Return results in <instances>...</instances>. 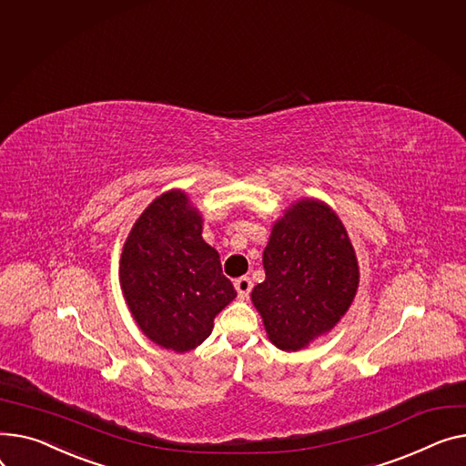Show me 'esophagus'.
Wrapping results in <instances>:
<instances>
[{"label": "esophagus", "instance_id": "34e87169", "mask_svg": "<svg viewBox=\"0 0 466 466\" xmlns=\"http://www.w3.org/2000/svg\"><path fill=\"white\" fill-rule=\"evenodd\" d=\"M234 287L238 290V296L241 299H245L253 290V281H251L249 277H239V279H236V281H234Z\"/></svg>", "mask_w": 466, "mask_h": 466}]
</instances>
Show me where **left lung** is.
I'll return each mask as SVG.
<instances>
[{
	"instance_id": "obj_1",
	"label": "left lung",
	"mask_w": 466,
	"mask_h": 466,
	"mask_svg": "<svg viewBox=\"0 0 466 466\" xmlns=\"http://www.w3.org/2000/svg\"><path fill=\"white\" fill-rule=\"evenodd\" d=\"M264 283L251 299L271 343L287 352L305 349L345 317L356 296L360 268L350 238L324 202L292 204L264 249Z\"/></svg>"
}]
</instances>
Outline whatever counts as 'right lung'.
Here are the masks:
<instances>
[{"instance_id":"obj_1","label":"right lung","mask_w":466,"mask_h":466,"mask_svg":"<svg viewBox=\"0 0 466 466\" xmlns=\"http://www.w3.org/2000/svg\"><path fill=\"white\" fill-rule=\"evenodd\" d=\"M129 311L155 345L189 352L236 298L221 258L202 239V215L172 189L155 198L131 228L119 260Z\"/></svg>"}]
</instances>
